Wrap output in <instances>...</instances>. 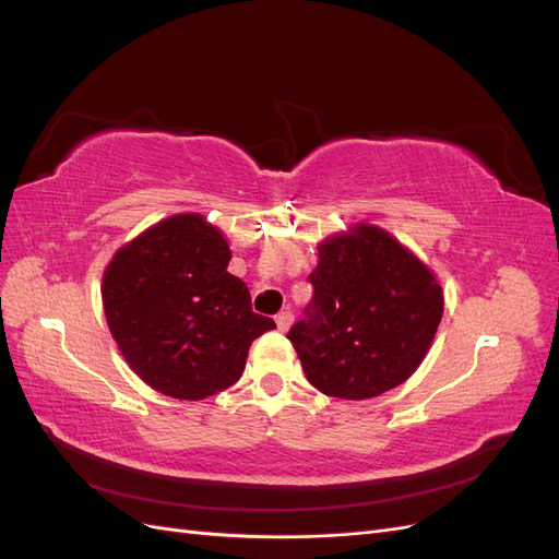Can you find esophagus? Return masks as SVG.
Instances as JSON below:
<instances>
[{
	"label": "esophagus",
	"instance_id": "esophagus-1",
	"mask_svg": "<svg viewBox=\"0 0 559 559\" xmlns=\"http://www.w3.org/2000/svg\"><path fill=\"white\" fill-rule=\"evenodd\" d=\"M275 321H277V329H280V331H289L292 324H294V314H292L289 310H284V312H280V314L275 317Z\"/></svg>",
	"mask_w": 559,
	"mask_h": 559
}]
</instances>
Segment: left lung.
<instances>
[{"instance_id": "obj_1", "label": "left lung", "mask_w": 559, "mask_h": 559, "mask_svg": "<svg viewBox=\"0 0 559 559\" xmlns=\"http://www.w3.org/2000/svg\"><path fill=\"white\" fill-rule=\"evenodd\" d=\"M314 296L289 341L321 394L364 401L408 380L443 317V289L386 230L357 224L319 242Z\"/></svg>"}]
</instances>
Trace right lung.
<instances>
[{
  "label": "right lung",
  "mask_w": 559,
  "mask_h": 559,
  "mask_svg": "<svg viewBox=\"0 0 559 559\" xmlns=\"http://www.w3.org/2000/svg\"><path fill=\"white\" fill-rule=\"evenodd\" d=\"M224 233L202 214H175L114 253L103 306L128 366L156 392L200 401L240 380L251 343L275 321L251 312L228 273Z\"/></svg>",
  "instance_id": "obj_1"
}]
</instances>
